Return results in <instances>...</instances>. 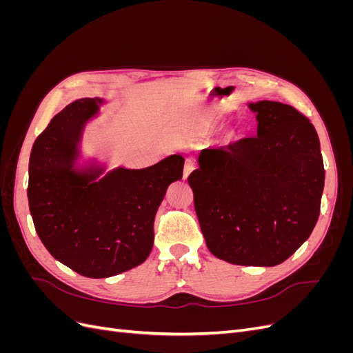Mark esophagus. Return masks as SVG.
Masks as SVG:
<instances>
[{"mask_svg": "<svg viewBox=\"0 0 353 353\" xmlns=\"http://www.w3.org/2000/svg\"><path fill=\"white\" fill-rule=\"evenodd\" d=\"M196 169V162L193 159H187L185 163H184V178L187 179L188 175L193 172V170Z\"/></svg>", "mask_w": 353, "mask_h": 353, "instance_id": "34e87169", "label": "esophagus"}]
</instances>
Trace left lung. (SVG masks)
<instances>
[{
    "label": "left lung",
    "mask_w": 353,
    "mask_h": 353,
    "mask_svg": "<svg viewBox=\"0 0 353 353\" xmlns=\"http://www.w3.org/2000/svg\"><path fill=\"white\" fill-rule=\"evenodd\" d=\"M249 108L258 113V135L203 148L188 184L212 254L234 265L274 266L311 236L325 170L305 114L268 100Z\"/></svg>",
    "instance_id": "left-lung-1"
}]
</instances>
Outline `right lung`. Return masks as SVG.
<instances>
[{"label": "right lung", "instance_id": "right-lung-1", "mask_svg": "<svg viewBox=\"0 0 353 353\" xmlns=\"http://www.w3.org/2000/svg\"><path fill=\"white\" fill-rule=\"evenodd\" d=\"M97 103L82 99L52 117L29 159L28 200L38 237L63 265L90 279L113 276L143 263L154 240V216L169 184L183 178L172 154L145 169L100 174L72 169L85 121Z\"/></svg>", "mask_w": 353, "mask_h": 353}]
</instances>
